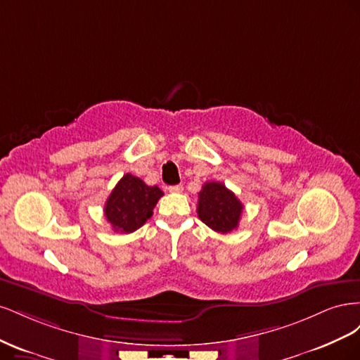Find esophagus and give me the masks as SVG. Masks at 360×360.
Returning <instances> with one entry per match:
<instances>
[{
	"label": "esophagus",
	"instance_id": "esophagus-1",
	"mask_svg": "<svg viewBox=\"0 0 360 360\" xmlns=\"http://www.w3.org/2000/svg\"><path fill=\"white\" fill-rule=\"evenodd\" d=\"M168 191L172 193H180V192H183V186L181 184H174V186L168 188Z\"/></svg>",
	"mask_w": 360,
	"mask_h": 360
}]
</instances>
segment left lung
I'll return each instance as SVG.
<instances>
[{"instance_id": "left-lung-1", "label": "left lung", "mask_w": 360, "mask_h": 360, "mask_svg": "<svg viewBox=\"0 0 360 360\" xmlns=\"http://www.w3.org/2000/svg\"><path fill=\"white\" fill-rule=\"evenodd\" d=\"M243 204L224 183L207 181L198 193L200 219L217 233H231L238 226Z\"/></svg>"}]
</instances>
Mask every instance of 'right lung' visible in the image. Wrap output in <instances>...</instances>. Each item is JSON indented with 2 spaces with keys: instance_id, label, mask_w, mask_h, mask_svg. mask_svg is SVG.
Masks as SVG:
<instances>
[{
  "instance_id": "1",
  "label": "right lung",
  "mask_w": 360,
  "mask_h": 360,
  "mask_svg": "<svg viewBox=\"0 0 360 360\" xmlns=\"http://www.w3.org/2000/svg\"><path fill=\"white\" fill-rule=\"evenodd\" d=\"M163 192L143 180L126 174L105 202V217L114 231L129 234L143 226L153 216V209Z\"/></svg>"
}]
</instances>
